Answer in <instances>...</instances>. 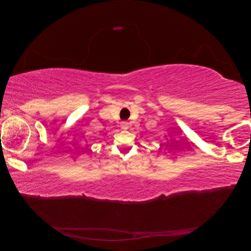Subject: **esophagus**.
<instances>
[{"instance_id":"esophagus-1","label":"esophagus","mask_w":251,"mask_h":251,"mask_svg":"<svg viewBox=\"0 0 251 251\" xmlns=\"http://www.w3.org/2000/svg\"><path fill=\"white\" fill-rule=\"evenodd\" d=\"M120 127L123 128V130H126V128L128 127V123H126V121H121Z\"/></svg>"}]
</instances>
